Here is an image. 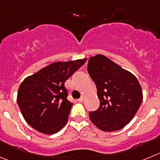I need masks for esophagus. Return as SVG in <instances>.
<instances>
[{
	"label": "esophagus",
	"mask_w": 160,
	"mask_h": 160,
	"mask_svg": "<svg viewBox=\"0 0 160 160\" xmlns=\"http://www.w3.org/2000/svg\"><path fill=\"white\" fill-rule=\"evenodd\" d=\"M77 101H78V102H82L83 101V97H81V98H79V99Z\"/></svg>",
	"instance_id": "34e87169"
}]
</instances>
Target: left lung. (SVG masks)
Instances as JSON below:
<instances>
[{"instance_id":"1","label":"left lung","mask_w":160,"mask_h":160,"mask_svg":"<svg viewBox=\"0 0 160 160\" xmlns=\"http://www.w3.org/2000/svg\"><path fill=\"white\" fill-rule=\"evenodd\" d=\"M88 71L97 88L100 106L89 112L92 123L106 132L117 131L131 122L143 100L141 84L130 72L104 55L89 58Z\"/></svg>"}]
</instances>
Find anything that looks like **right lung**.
<instances>
[{
  "label": "right lung",
  "mask_w": 160,
  "mask_h": 160,
  "mask_svg": "<svg viewBox=\"0 0 160 160\" xmlns=\"http://www.w3.org/2000/svg\"><path fill=\"white\" fill-rule=\"evenodd\" d=\"M86 61L54 62L24 79L18 90L17 103L27 123L49 135L65 126L72 106L67 99L65 82Z\"/></svg>",
  "instance_id": "add662e5"
}]
</instances>
